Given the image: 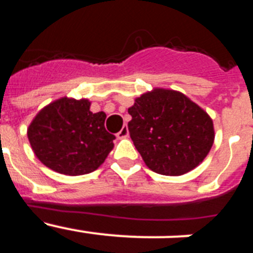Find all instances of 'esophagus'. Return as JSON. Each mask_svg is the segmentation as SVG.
I'll return each instance as SVG.
<instances>
[{
    "instance_id": "esophagus-1",
    "label": "esophagus",
    "mask_w": 253,
    "mask_h": 253,
    "mask_svg": "<svg viewBox=\"0 0 253 253\" xmlns=\"http://www.w3.org/2000/svg\"><path fill=\"white\" fill-rule=\"evenodd\" d=\"M129 135V130H128V126L126 125H124L122 129H120V131L118 134H116V137L119 138V139H124V138H126Z\"/></svg>"
}]
</instances>
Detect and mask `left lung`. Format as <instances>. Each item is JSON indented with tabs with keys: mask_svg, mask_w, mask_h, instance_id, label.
<instances>
[{
	"mask_svg": "<svg viewBox=\"0 0 253 253\" xmlns=\"http://www.w3.org/2000/svg\"><path fill=\"white\" fill-rule=\"evenodd\" d=\"M128 129L148 169L180 176L204 161L214 143L213 120L184 93L154 88L128 109Z\"/></svg>",
	"mask_w": 253,
	"mask_h": 253,
	"instance_id": "obj_1",
	"label": "left lung"
}]
</instances>
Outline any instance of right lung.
Listing matches in <instances>:
<instances>
[{"mask_svg": "<svg viewBox=\"0 0 253 253\" xmlns=\"http://www.w3.org/2000/svg\"><path fill=\"white\" fill-rule=\"evenodd\" d=\"M86 99L62 97L39 111L28 128L35 156L46 167L69 176L86 175L101 166L115 135L105 129L106 114L90 111Z\"/></svg>", "mask_w": 253, "mask_h": 253, "instance_id": "add662e5", "label": "right lung"}]
</instances>
